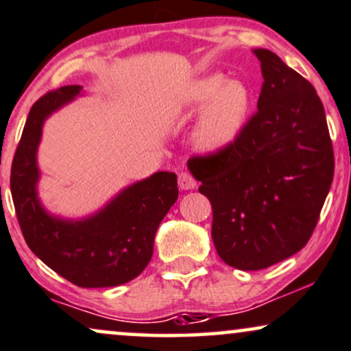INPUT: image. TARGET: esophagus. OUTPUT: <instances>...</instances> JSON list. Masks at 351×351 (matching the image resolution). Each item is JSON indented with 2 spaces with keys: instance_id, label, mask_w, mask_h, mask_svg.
I'll return each mask as SVG.
<instances>
[{
  "instance_id": "34e87169",
  "label": "esophagus",
  "mask_w": 351,
  "mask_h": 351,
  "mask_svg": "<svg viewBox=\"0 0 351 351\" xmlns=\"http://www.w3.org/2000/svg\"><path fill=\"white\" fill-rule=\"evenodd\" d=\"M178 186L180 189H184V191H188V189H194L196 188V180H194L188 171H181L178 175Z\"/></svg>"
}]
</instances>
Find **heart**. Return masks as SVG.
<instances>
[{"label":"heart","instance_id":"heart-1","mask_svg":"<svg viewBox=\"0 0 351 351\" xmlns=\"http://www.w3.org/2000/svg\"><path fill=\"white\" fill-rule=\"evenodd\" d=\"M253 95L240 80L206 75L193 80L180 95L176 108L183 112L202 109L191 132L193 147L201 154H217L242 134L252 111Z\"/></svg>","mask_w":351,"mask_h":351}]
</instances>
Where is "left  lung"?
Returning <instances> with one entry per match:
<instances>
[{
	"label": "left lung",
	"mask_w": 351,
	"mask_h": 351,
	"mask_svg": "<svg viewBox=\"0 0 351 351\" xmlns=\"http://www.w3.org/2000/svg\"><path fill=\"white\" fill-rule=\"evenodd\" d=\"M263 86L230 147L188 160L213 206V235L229 267L255 271L311 239L333 180V149L314 86L267 49H253Z\"/></svg>",
	"instance_id": "1"
}]
</instances>
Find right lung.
Returning a JSON list of instances; mask_svg holds the SVG:
<instances>
[{"label":"right lung","instance_id":"right-lung-1","mask_svg":"<svg viewBox=\"0 0 351 351\" xmlns=\"http://www.w3.org/2000/svg\"><path fill=\"white\" fill-rule=\"evenodd\" d=\"M83 95L69 84L34 103L11 167V194L21 230L34 255L80 288H111L137 278L152 258L160 222L178 199L171 171H157L119 191L83 219L53 216L39 199L37 149L55 111Z\"/></svg>","mask_w":351,"mask_h":351}]
</instances>
